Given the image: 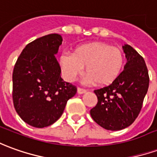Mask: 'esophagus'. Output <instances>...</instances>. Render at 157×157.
Returning <instances> with one entry per match:
<instances>
[{
    "label": "esophagus",
    "instance_id": "esophagus-1",
    "mask_svg": "<svg viewBox=\"0 0 157 157\" xmlns=\"http://www.w3.org/2000/svg\"><path fill=\"white\" fill-rule=\"evenodd\" d=\"M86 92V90L83 89V88H82V87H78V88H77V93H78L79 94H85Z\"/></svg>",
    "mask_w": 157,
    "mask_h": 157
}]
</instances>
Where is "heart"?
<instances>
[{
    "label": "heart",
    "instance_id": "b5f03b06",
    "mask_svg": "<svg viewBox=\"0 0 157 157\" xmlns=\"http://www.w3.org/2000/svg\"><path fill=\"white\" fill-rule=\"evenodd\" d=\"M59 63L63 76L68 82H74L86 66L87 74L84 82L105 86L121 75L124 55L119 48L107 43L91 42L76 47L73 53H62Z\"/></svg>",
    "mask_w": 157,
    "mask_h": 157
}]
</instances>
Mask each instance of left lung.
Wrapping results in <instances>:
<instances>
[{
    "label": "left lung",
    "mask_w": 157,
    "mask_h": 157,
    "mask_svg": "<svg viewBox=\"0 0 157 157\" xmlns=\"http://www.w3.org/2000/svg\"><path fill=\"white\" fill-rule=\"evenodd\" d=\"M122 48L127 58L124 70L109 86L94 90L98 103L90 110L96 123L111 131L124 129L135 121L150 82L143 57L129 45Z\"/></svg>",
    "instance_id": "1"
}]
</instances>
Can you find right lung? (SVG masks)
Returning a JSON list of instances; mask_svg holds the SVG:
<instances>
[{"label":"right lung","mask_w":157,"mask_h":157,"mask_svg":"<svg viewBox=\"0 0 157 157\" xmlns=\"http://www.w3.org/2000/svg\"><path fill=\"white\" fill-rule=\"evenodd\" d=\"M62 36L50 34L33 40L22 51L13 72L14 108L27 124L42 128L62 116L76 86L63 82L55 54Z\"/></svg>","instance_id":"1"}]
</instances>
